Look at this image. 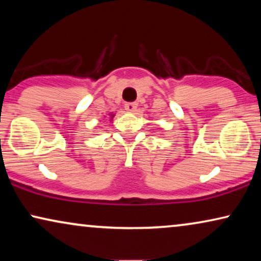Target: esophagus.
Wrapping results in <instances>:
<instances>
[{
  "instance_id": "esophagus-1",
  "label": "esophagus",
  "mask_w": 261,
  "mask_h": 261,
  "mask_svg": "<svg viewBox=\"0 0 261 261\" xmlns=\"http://www.w3.org/2000/svg\"><path fill=\"white\" fill-rule=\"evenodd\" d=\"M137 107H138L137 102H127L126 105H124V109L128 110V112H135Z\"/></svg>"
}]
</instances>
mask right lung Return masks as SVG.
<instances>
[{
  "mask_svg": "<svg viewBox=\"0 0 261 261\" xmlns=\"http://www.w3.org/2000/svg\"><path fill=\"white\" fill-rule=\"evenodd\" d=\"M110 116H112V119H113V117H114V115H113V114H110Z\"/></svg>",
  "mask_w": 261,
  "mask_h": 261,
  "instance_id": "1",
  "label": "right lung"
}]
</instances>
